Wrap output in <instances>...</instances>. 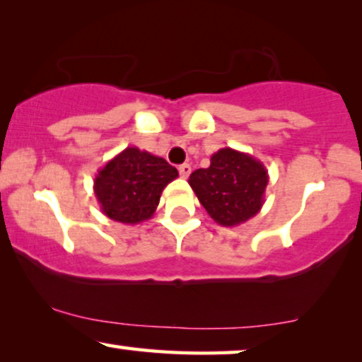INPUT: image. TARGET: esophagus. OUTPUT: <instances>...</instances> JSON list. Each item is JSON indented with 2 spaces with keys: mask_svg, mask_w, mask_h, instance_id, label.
<instances>
[{
  "mask_svg": "<svg viewBox=\"0 0 362 362\" xmlns=\"http://www.w3.org/2000/svg\"><path fill=\"white\" fill-rule=\"evenodd\" d=\"M190 172H192V167L189 165V163H182L180 167H178V173H180V177L182 178H187L190 175Z\"/></svg>",
  "mask_w": 362,
  "mask_h": 362,
  "instance_id": "34e87169",
  "label": "esophagus"
}]
</instances>
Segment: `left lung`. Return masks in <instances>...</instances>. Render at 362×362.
<instances>
[{
	"label": "left lung",
	"instance_id": "obj_1",
	"mask_svg": "<svg viewBox=\"0 0 362 362\" xmlns=\"http://www.w3.org/2000/svg\"><path fill=\"white\" fill-rule=\"evenodd\" d=\"M189 184L216 223L237 226L262 210L268 170L250 153L225 147L211 156L210 167L192 172Z\"/></svg>",
	"mask_w": 362,
	"mask_h": 362
}]
</instances>
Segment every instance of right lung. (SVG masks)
<instances>
[{
    "label": "right lung",
    "instance_id": "obj_1",
    "mask_svg": "<svg viewBox=\"0 0 362 362\" xmlns=\"http://www.w3.org/2000/svg\"><path fill=\"white\" fill-rule=\"evenodd\" d=\"M177 177V168L165 158L127 147L98 172L94 194L105 216L136 225L156 214L163 189Z\"/></svg>",
    "mask_w": 362,
    "mask_h": 362
}]
</instances>
